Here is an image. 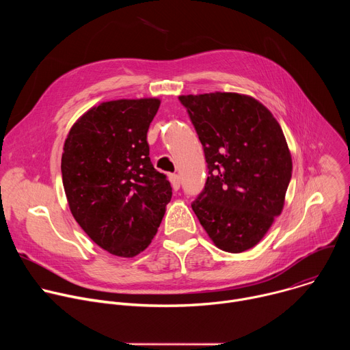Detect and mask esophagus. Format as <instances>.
<instances>
[{"label": "esophagus", "instance_id": "34e87169", "mask_svg": "<svg viewBox=\"0 0 350 350\" xmlns=\"http://www.w3.org/2000/svg\"><path fill=\"white\" fill-rule=\"evenodd\" d=\"M169 180H170V183H172V187H173V189H174V191H177V189L180 188V184H181L180 176H177V174H172V176L169 177Z\"/></svg>", "mask_w": 350, "mask_h": 350}]
</instances>
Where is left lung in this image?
Instances as JSON below:
<instances>
[{"label": "left lung", "mask_w": 350, "mask_h": 350, "mask_svg": "<svg viewBox=\"0 0 350 350\" xmlns=\"http://www.w3.org/2000/svg\"><path fill=\"white\" fill-rule=\"evenodd\" d=\"M178 99L204 145L209 169L192 211L221 251H247L284 209L292 158L282 129L251 95L215 91Z\"/></svg>", "instance_id": "8db88e82"}]
</instances>
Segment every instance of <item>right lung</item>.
<instances>
[{
  "mask_svg": "<svg viewBox=\"0 0 350 350\" xmlns=\"http://www.w3.org/2000/svg\"><path fill=\"white\" fill-rule=\"evenodd\" d=\"M159 98L115 99L84 112L62 152L69 209L107 252L134 258L152 242L172 199L166 176L149 159L146 133Z\"/></svg>",
  "mask_w": 350,
  "mask_h": 350,
  "instance_id": "obj_1",
  "label": "right lung"
}]
</instances>
